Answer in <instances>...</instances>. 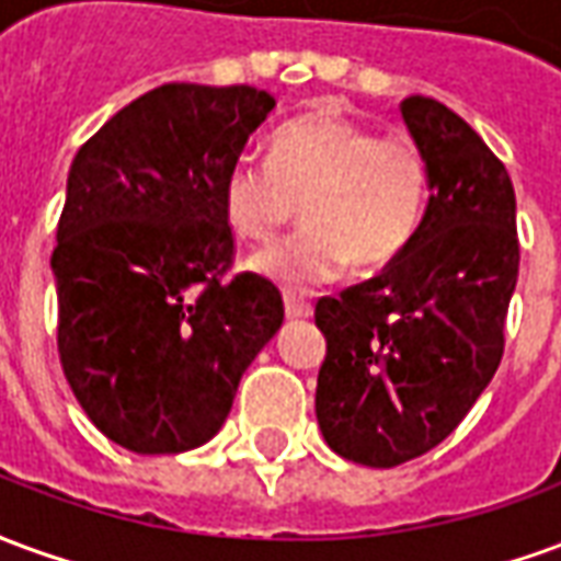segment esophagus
Listing matches in <instances>:
<instances>
[{
  "instance_id": "esophagus-1",
  "label": "esophagus",
  "mask_w": 561,
  "mask_h": 561,
  "mask_svg": "<svg viewBox=\"0 0 561 561\" xmlns=\"http://www.w3.org/2000/svg\"><path fill=\"white\" fill-rule=\"evenodd\" d=\"M285 316L291 321H300V318H312V304L297 297V294H285Z\"/></svg>"
}]
</instances>
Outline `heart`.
I'll use <instances>...</instances> for the list:
<instances>
[{
	"label": "heart",
	"instance_id": "obj_1",
	"mask_svg": "<svg viewBox=\"0 0 561 561\" xmlns=\"http://www.w3.org/2000/svg\"><path fill=\"white\" fill-rule=\"evenodd\" d=\"M426 159L409 135H381L340 114H309L273 131L270 159L237 156L221 209L231 231L264 243L300 204L304 231L249 261L291 291L381 270L409 249L426 207Z\"/></svg>",
	"mask_w": 561,
	"mask_h": 561
}]
</instances>
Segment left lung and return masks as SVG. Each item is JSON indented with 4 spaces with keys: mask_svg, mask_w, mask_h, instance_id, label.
<instances>
[{
    "mask_svg": "<svg viewBox=\"0 0 561 561\" xmlns=\"http://www.w3.org/2000/svg\"><path fill=\"white\" fill-rule=\"evenodd\" d=\"M430 176L409 249L321 297L316 414L340 457L390 469L442 445L493 381L517 288V197L481 135L435 99L400 104Z\"/></svg>",
    "mask_w": 561,
    "mask_h": 561,
    "instance_id": "1",
    "label": "left lung"
}]
</instances>
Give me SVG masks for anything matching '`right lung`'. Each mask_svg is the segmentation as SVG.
<instances>
[{"instance_id":"obj_1","label":"right lung","mask_w":561,"mask_h":561,"mask_svg":"<svg viewBox=\"0 0 561 561\" xmlns=\"http://www.w3.org/2000/svg\"><path fill=\"white\" fill-rule=\"evenodd\" d=\"M273 107L255 87L164 83L71 161L50 257L59 360L90 421L135 454L209 442L282 328L273 282H221L225 173Z\"/></svg>"}]
</instances>
